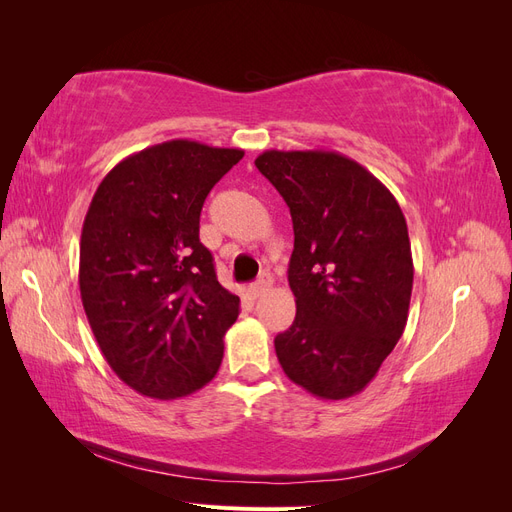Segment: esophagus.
Here are the masks:
<instances>
[{"instance_id": "obj_1", "label": "esophagus", "mask_w": 512, "mask_h": 512, "mask_svg": "<svg viewBox=\"0 0 512 512\" xmlns=\"http://www.w3.org/2000/svg\"><path fill=\"white\" fill-rule=\"evenodd\" d=\"M271 286H273V277H271L269 273H262V275L258 277V282L250 286V294H252L254 299H258V297H262V294H265Z\"/></svg>"}]
</instances>
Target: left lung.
<instances>
[{
  "mask_svg": "<svg viewBox=\"0 0 512 512\" xmlns=\"http://www.w3.org/2000/svg\"><path fill=\"white\" fill-rule=\"evenodd\" d=\"M256 168L292 215V327L275 337L284 374L320 399L376 378L408 322L414 265L406 218L365 166L337 151H277Z\"/></svg>",
  "mask_w": 512,
  "mask_h": 512,
  "instance_id": "left-lung-1",
  "label": "left lung"
}]
</instances>
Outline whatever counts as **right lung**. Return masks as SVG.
I'll return each mask as SVG.
<instances>
[{
    "label": "right lung",
    "instance_id": "right-lung-1",
    "mask_svg": "<svg viewBox=\"0 0 512 512\" xmlns=\"http://www.w3.org/2000/svg\"><path fill=\"white\" fill-rule=\"evenodd\" d=\"M243 149L166 141L121 160L81 232V301L106 363L134 391L185 397L218 374L239 297L198 239L211 188Z\"/></svg>",
    "mask_w": 512,
    "mask_h": 512
}]
</instances>
